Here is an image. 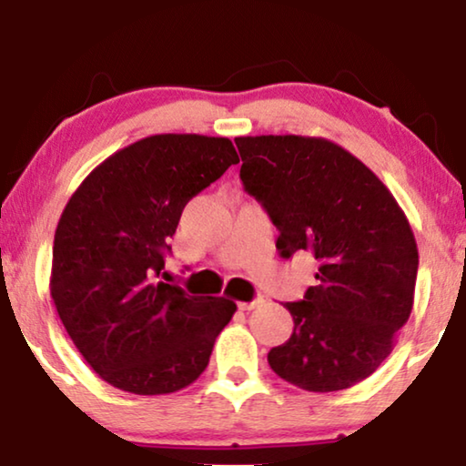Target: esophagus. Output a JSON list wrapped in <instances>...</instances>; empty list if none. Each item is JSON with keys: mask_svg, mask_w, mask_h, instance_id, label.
<instances>
[{"mask_svg": "<svg viewBox=\"0 0 466 466\" xmlns=\"http://www.w3.org/2000/svg\"><path fill=\"white\" fill-rule=\"evenodd\" d=\"M263 303V299H254V301H239L238 303V308L241 309V311H250V309H254V308H258V305Z\"/></svg>", "mask_w": 466, "mask_h": 466, "instance_id": "obj_1", "label": "esophagus"}]
</instances>
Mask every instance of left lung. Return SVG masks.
<instances>
[{
	"label": "left lung",
	"mask_w": 466,
	"mask_h": 466,
	"mask_svg": "<svg viewBox=\"0 0 466 466\" xmlns=\"http://www.w3.org/2000/svg\"><path fill=\"white\" fill-rule=\"evenodd\" d=\"M239 177L278 227L284 258L309 250L316 286L286 303L295 329L271 348L269 367L309 392L369 378L410 320L418 246L386 184L352 152L324 137H235Z\"/></svg>",
	"instance_id": "obj_1"
}]
</instances>
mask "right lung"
Listing matches in <instances>:
<instances>
[{"instance_id": "obj_1", "label": "right lung", "mask_w": 466, "mask_h": 466, "mask_svg": "<svg viewBox=\"0 0 466 466\" xmlns=\"http://www.w3.org/2000/svg\"><path fill=\"white\" fill-rule=\"evenodd\" d=\"M239 163L228 137L161 133L114 152L69 197L50 297L69 339L118 390L177 392L206 371L238 305L157 282L182 209Z\"/></svg>"}]
</instances>
